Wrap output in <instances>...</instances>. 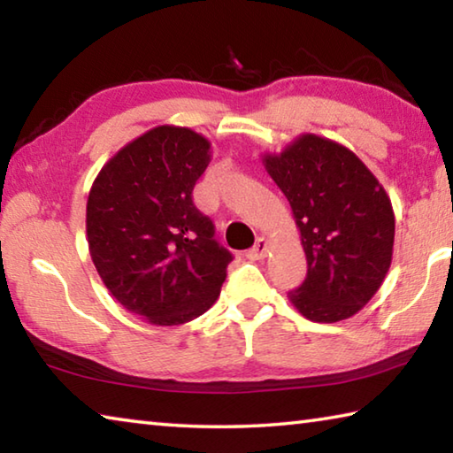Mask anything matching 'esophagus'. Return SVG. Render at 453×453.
Listing matches in <instances>:
<instances>
[{"instance_id": "esophagus-1", "label": "esophagus", "mask_w": 453, "mask_h": 453, "mask_svg": "<svg viewBox=\"0 0 453 453\" xmlns=\"http://www.w3.org/2000/svg\"><path fill=\"white\" fill-rule=\"evenodd\" d=\"M267 251H270V245H267V240H264V237H257L254 248L248 251V257L250 259H264L267 256Z\"/></svg>"}]
</instances>
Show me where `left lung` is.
Returning <instances> with one entry per match:
<instances>
[{"label":"left lung","instance_id":"1","mask_svg":"<svg viewBox=\"0 0 453 453\" xmlns=\"http://www.w3.org/2000/svg\"><path fill=\"white\" fill-rule=\"evenodd\" d=\"M262 162L288 197L308 259L289 302L319 324L351 318L392 265L395 218L386 189L354 151L316 134Z\"/></svg>","mask_w":453,"mask_h":453}]
</instances>
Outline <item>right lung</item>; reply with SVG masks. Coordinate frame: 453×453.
Wrapping results in <instances>:
<instances>
[{
    "label": "right lung",
    "instance_id": "1",
    "mask_svg": "<svg viewBox=\"0 0 453 453\" xmlns=\"http://www.w3.org/2000/svg\"><path fill=\"white\" fill-rule=\"evenodd\" d=\"M211 143L157 126L124 145L89 189V256L110 294L153 326H180L216 303L232 254L191 191Z\"/></svg>",
    "mask_w": 453,
    "mask_h": 453
}]
</instances>
